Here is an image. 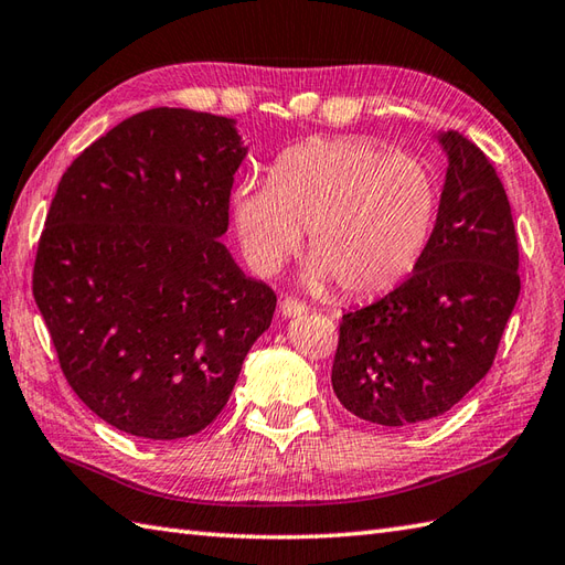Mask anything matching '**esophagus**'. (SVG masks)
<instances>
[{"label": "esophagus", "instance_id": "1", "mask_svg": "<svg viewBox=\"0 0 565 565\" xmlns=\"http://www.w3.org/2000/svg\"><path fill=\"white\" fill-rule=\"evenodd\" d=\"M280 315L285 319L302 317V315H307V305L305 302H297V299H292V297H285L282 302H280Z\"/></svg>", "mask_w": 565, "mask_h": 565}]
</instances>
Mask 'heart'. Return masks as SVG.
<instances>
[{
	"label": "heart",
	"instance_id": "1",
	"mask_svg": "<svg viewBox=\"0 0 565 565\" xmlns=\"http://www.w3.org/2000/svg\"><path fill=\"white\" fill-rule=\"evenodd\" d=\"M230 205L258 273H278L307 230V280H335L345 295L370 297L416 268L435 230L440 183L420 159L367 137H331L285 149L268 181L234 185Z\"/></svg>",
	"mask_w": 565,
	"mask_h": 565
}]
</instances>
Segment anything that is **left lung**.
<instances>
[{
  "label": "left lung",
  "instance_id": "1",
  "mask_svg": "<svg viewBox=\"0 0 565 565\" xmlns=\"http://www.w3.org/2000/svg\"><path fill=\"white\" fill-rule=\"evenodd\" d=\"M447 171L435 230L396 290L343 315L331 370L358 418L411 428L443 416L491 370L520 297L505 188L459 132H435Z\"/></svg>",
  "mask_w": 565,
  "mask_h": 565
}]
</instances>
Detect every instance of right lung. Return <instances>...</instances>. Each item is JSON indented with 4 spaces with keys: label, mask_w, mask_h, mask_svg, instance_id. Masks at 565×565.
<instances>
[{
    "label": "right lung",
    "mask_w": 565,
    "mask_h": 565,
    "mask_svg": "<svg viewBox=\"0 0 565 565\" xmlns=\"http://www.w3.org/2000/svg\"><path fill=\"white\" fill-rule=\"evenodd\" d=\"M246 152L234 118L152 108L62 173L33 297L74 394L113 428H207L268 331L275 292L220 242Z\"/></svg>",
    "instance_id": "1"
}]
</instances>
